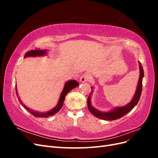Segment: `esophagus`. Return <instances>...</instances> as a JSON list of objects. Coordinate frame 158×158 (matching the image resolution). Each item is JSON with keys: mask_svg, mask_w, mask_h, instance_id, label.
<instances>
[{"mask_svg": "<svg viewBox=\"0 0 158 158\" xmlns=\"http://www.w3.org/2000/svg\"><path fill=\"white\" fill-rule=\"evenodd\" d=\"M89 76H88V74H82V76H80V82H82V83H84V82H88V81L89 80Z\"/></svg>", "mask_w": 158, "mask_h": 158, "instance_id": "esophagus-1", "label": "esophagus"}]
</instances>
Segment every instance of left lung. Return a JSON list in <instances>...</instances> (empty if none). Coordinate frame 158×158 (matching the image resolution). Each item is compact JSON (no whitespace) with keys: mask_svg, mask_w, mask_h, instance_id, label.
<instances>
[{"mask_svg":"<svg viewBox=\"0 0 158 158\" xmlns=\"http://www.w3.org/2000/svg\"><path fill=\"white\" fill-rule=\"evenodd\" d=\"M139 66H140V77L139 80H138V82L137 85V88L136 90V93L134 95V98L131 100V102L127 104V106L117 107L115 109H113L112 111H110L109 112H102L98 111V109L93 107L91 105V94H92V92L90 93L89 96L88 98V107L89 111L92 113L94 116L96 117L103 119V120L106 121H113L116 120V119L120 118L124 115H125L128 112H130L131 110L135 107L136 104L138 103V101H139L142 89V78L144 77V70H143L142 66L141 64L139 63Z\"/></svg>","mask_w":158,"mask_h":158,"instance_id":"8db88e82","label":"left lung"}]
</instances>
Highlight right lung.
<instances>
[{"instance_id":"right-lung-1","label":"right lung","mask_w":158,"mask_h":158,"mask_svg":"<svg viewBox=\"0 0 158 158\" xmlns=\"http://www.w3.org/2000/svg\"><path fill=\"white\" fill-rule=\"evenodd\" d=\"M47 54V50H31V51H29L28 52H27L24 57H28V56H44L45 55ZM78 83L77 81H76L74 80H69L67 81V82H66L65 85H64V87L63 88V92H62L61 94H60V98L59 99V102L58 103H57L56 106L55 107H54L51 111H49L48 112H45V113H41V112H38V111H33V110L27 107L24 104H23L22 102V100L20 99V97H18V91H17V88H16V93L17 95V97L18 98V100L20 103L22 104V106L24 107L26 109H27L28 111L30 113H31L33 116H35L36 117H42V118H47V117H49L50 116H52L54 115L55 114L59 112V110L62 108L63 106V103H64V99L66 95H67V94L71 91L73 89L76 88L77 86H78Z\"/></svg>"}]
</instances>
